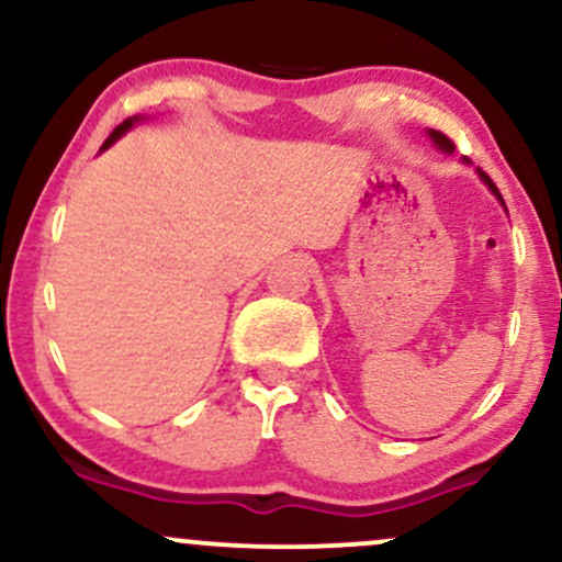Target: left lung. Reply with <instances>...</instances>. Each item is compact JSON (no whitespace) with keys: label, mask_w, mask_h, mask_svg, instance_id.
I'll list each match as a JSON object with an SVG mask.
<instances>
[{"label":"left lung","mask_w":562,"mask_h":562,"mask_svg":"<svg viewBox=\"0 0 562 562\" xmlns=\"http://www.w3.org/2000/svg\"><path fill=\"white\" fill-rule=\"evenodd\" d=\"M430 139L436 142V145H438V150H443V153H451V150H454V145H451V139L447 137V134H441V132H434V128H430ZM479 173H481V179H483V182H486L488 187H492V192H494V195L502 200L499 190H496V184L492 182V179L486 177V171H481V169H479ZM502 203H505V200H502Z\"/></svg>","instance_id":"obj_1"}]
</instances>
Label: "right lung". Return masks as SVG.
I'll return each mask as SVG.
<instances>
[{"instance_id": "obj_1", "label": "right lung", "mask_w": 562, "mask_h": 562, "mask_svg": "<svg viewBox=\"0 0 562 562\" xmlns=\"http://www.w3.org/2000/svg\"><path fill=\"white\" fill-rule=\"evenodd\" d=\"M134 121H137V115H134V119H126V121H124V124H121V126H115V128H113V134H111V137H108V139H105V145H102V150H105V147H108V145H113V142H115V139H119V137H121V134H124V132H126V128H132V124H134Z\"/></svg>"}]
</instances>
